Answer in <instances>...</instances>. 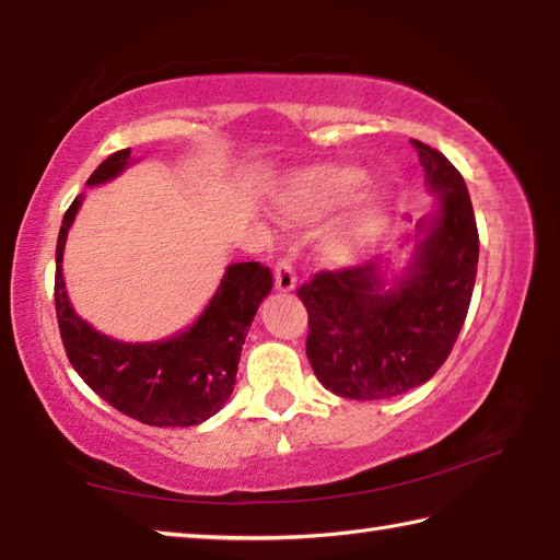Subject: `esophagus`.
<instances>
[{
    "mask_svg": "<svg viewBox=\"0 0 560 560\" xmlns=\"http://www.w3.org/2000/svg\"><path fill=\"white\" fill-rule=\"evenodd\" d=\"M272 276H276V288H278L280 292H292V290L296 288L294 268H292V264H290L288 258H278L276 272H272Z\"/></svg>",
    "mask_w": 560,
    "mask_h": 560,
    "instance_id": "34e87169",
    "label": "esophagus"
}]
</instances>
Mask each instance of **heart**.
Segmentation results:
<instances>
[{
	"mask_svg": "<svg viewBox=\"0 0 560 560\" xmlns=\"http://www.w3.org/2000/svg\"><path fill=\"white\" fill-rule=\"evenodd\" d=\"M364 174L355 166H314L296 174L278 200L280 214L288 222H316L348 202L362 186ZM384 226V208L370 192L350 202L348 212L326 236V250L336 260H350L372 244Z\"/></svg>",
	"mask_w": 560,
	"mask_h": 560,
	"instance_id": "heart-1",
	"label": "heart"
}]
</instances>
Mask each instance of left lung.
<instances>
[{
	"instance_id": "obj_1",
	"label": "left lung",
	"mask_w": 560,
	"mask_h": 560,
	"mask_svg": "<svg viewBox=\"0 0 560 560\" xmlns=\"http://www.w3.org/2000/svg\"><path fill=\"white\" fill-rule=\"evenodd\" d=\"M438 210L401 278L386 284L380 264L322 270L296 294L310 312L306 358L326 389L358 401L406 394L435 374L469 312L478 230L469 190L447 156L410 140Z\"/></svg>"
}]
</instances>
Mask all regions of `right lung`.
Returning a JSON list of instances; mask_svg holds the SVG:
<instances>
[{
  "mask_svg": "<svg viewBox=\"0 0 560 560\" xmlns=\"http://www.w3.org/2000/svg\"><path fill=\"white\" fill-rule=\"evenodd\" d=\"M130 150L113 152L89 176V186L116 178ZM82 205L74 198L57 236L55 312L67 358L79 376L120 413L154 428H190L214 416L234 392L238 358L258 304L272 290L270 268L248 260L226 268L208 310L184 334L156 343H120L72 310L62 280L67 232Z\"/></svg>",
  "mask_w": 560,
  "mask_h": 560,
  "instance_id": "obj_1",
  "label": "right lung"
}]
</instances>
